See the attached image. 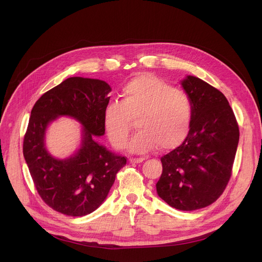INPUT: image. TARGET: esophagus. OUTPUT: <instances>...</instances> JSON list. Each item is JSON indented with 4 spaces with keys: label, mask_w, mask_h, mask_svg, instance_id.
Returning a JSON list of instances; mask_svg holds the SVG:
<instances>
[{
    "label": "esophagus",
    "mask_w": 262,
    "mask_h": 262,
    "mask_svg": "<svg viewBox=\"0 0 262 262\" xmlns=\"http://www.w3.org/2000/svg\"><path fill=\"white\" fill-rule=\"evenodd\" d=\"M143 161H144L143 158H138V159L132 158V159H129V162H130L132 164H140V163H142Z\"/></svg>",
    "instance_id": "obj_1"
}]
</instances>
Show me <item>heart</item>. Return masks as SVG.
<instances>
[{"label":"heart","instance_id":"b5f03b06","mask_svg":"<svg viewBox=\"0 0 262 262\" xmlns=\"http://www.w3.org/2000/svg\"><path fill=\"white\" fill-rule=\"evenodd\" d=\"M192 119L190 97L149 73L129 81L122 89L121 103H108L103 114L107 138L118 149L127 143L132 120H138L139 132L128 145L134 154L179 146L189 135Z\"/></svg>","mask_w":262,"mask_h":262}]
</instances>
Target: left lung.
<instances>
[{"instance_id": "obj_1", "label": "left lung", "mask_w": 262, "mask_h": 262, "mask_svg": "<svg viewBox=\"0 0 262 262\" xmlns=\"http://www.w3.org/2000/svg\"><path fill=\"white\" fill-rule=\"evenodd\" d=\"M193 105L189 135L161 158L159 196L179 210H196L213 203L232 174L239 140L233 111L221 91L199 78L181 81Z\"/></svg>"}]
</instances>
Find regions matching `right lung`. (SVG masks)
I'll return each instance as SVG.
<instances>
[{
  "mask_svg": "<svg viewBox=\"0 0 262 262\" xmlns=\"http://www.w3.org/2000/svg\"><path fill=\"white\" fill-rule=\"evenodd\" d=\"M111 90L100 80L68 78L46 92L31 111L24 157L37 192L58 212L83 216L94 211L126 165V158L108 151L95 140L104 135L103 114ZM59 116H70L83 125L82 146L66 160L55 159L44 146L46 127Z\"/></svg>",
  "mask_w": 262,
  "mask_h": 262,
  "instance_id": "obj_1",
  "label": "right lung"
}]
</instances>
